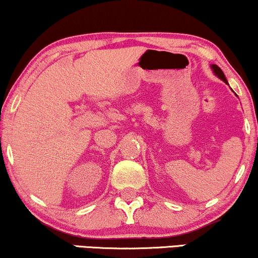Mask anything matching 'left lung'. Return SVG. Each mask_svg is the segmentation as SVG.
<instances>
[{
	"mask_svg": "<svg viewBox=\"0 0 258 258\" xmlns=\"http://www.w3.org/2000/svg\"><path fill=\"white\" fill-rule=\"evenodd\" d=\"M211 68H213V70H214V73L216 74V75L220 77L221 80H223L225 83H228V81H227V79H225V76H224V74H223V72H222L221 70V68L218 66H216V64H213L211 66Z\"/></svg>",
	"mask_w": 258,
	"mask_h": 258,
	"instance_id": "1",
	"label": "left lung"
}]
</instances>
